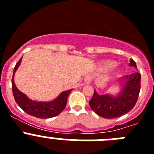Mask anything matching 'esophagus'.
Segmentation results:
<instances>
[{"label": "esophagus", "instance_id": "esophagus-1", "mask_svg": "<svg viewBox=\"0 0 154 154\" xmlns=\"http://www.w3.org/2000/svg\"><path fill=\"white\" fill-rule=\"evenodd\" d=\"M92 79H93V76L90 74L86 75V77H85V79H84V82L86 84H90L92 81Z\"/></svg>", "mask_w": 154, "mask_h": 154}]
</instances>
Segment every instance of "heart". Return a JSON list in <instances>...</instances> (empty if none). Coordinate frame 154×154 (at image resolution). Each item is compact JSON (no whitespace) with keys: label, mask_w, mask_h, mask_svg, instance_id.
Segmentation results:
<instances>
[{"label":"heart","mask_w":154,"mask_h":154,"mask_svg":"<svg viewBox=\"0 0 154 154\" xmlns=\"http://www.w3.org/2000/svg\"><path fill=\"white\" fill-rule=\"evenodd\" d=\"M115 64H116V63H115V61H104V62L103 63V67H105V68H110V67H113V66H115Z\"/></svg>","instance_id":"obj_1"}]
</instances>
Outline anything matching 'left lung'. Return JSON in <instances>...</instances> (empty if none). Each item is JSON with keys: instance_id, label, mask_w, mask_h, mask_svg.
<instances>
[{"instance_id": "obj_1", "label": "left lung", "mask_w": 154, "mask_h": 154, "mask_svg": "<svg viewBox=\"0 0 154 154\" xmlns=\"http://www.w3.org/2000/svg\"><path fill=\"white\" fill-rule=\"evenodd\" d=\"M129 66L137 68L131 59ZM141 75L139 72L127 75L119 80L120 91L116 96L109 93L99 94L94 90L90 100L91 109L97 115L104 118H116L125 115L136 105L140 92Z\"/></svg>"}]
</instances>
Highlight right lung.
Returning a JSON list of instances; mask_svg holds the SVG:
<instances>
[{
	"label": "right lung",
	"mask_w": 154,
	"mask_h": 154,
	"mask_svg": "<svg viewBox=\"0 0 154 154\" xmlns=\"http://www.w3.org/2000/svg\"><path fill=\"white\" fill-rule=\"evenodd\" d=\"M22 57L14 67L11 80L12 93L17 104L28 115L38 118H50L58 115L66 107L67 99L72 89L62 92L59 94L57 98L48 102H41L30 100L26 94L18 90L14 82V75L22 62Z\"/></svg>",
	"instance_id": "add662e5"
}]
</instances>
